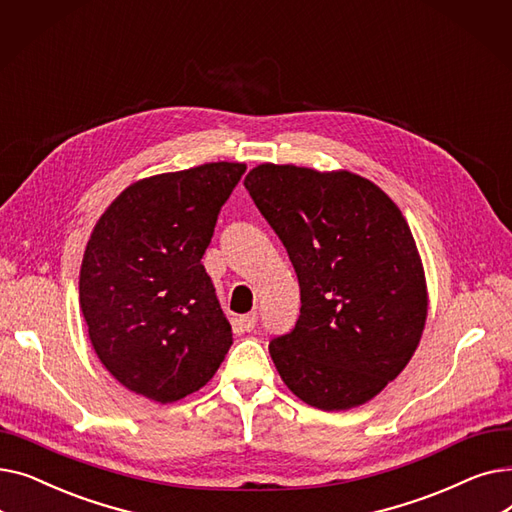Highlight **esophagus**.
<instances>
[{
  "mask_svg": "<svg viewBox=\"0 0 512 512\" xmlns=\"http://www.w3.org/2000/svg\"><path fill=\"white\" fill-rule=\"evenodd\" d=\"M238 321H240L242 330H245V332H253V330H255V326H257V313H247V315H242Z\"/></svg>",
  "mask_w": 512,
  "mask_h": 512,
  "instance_id": "1",
  "label": "esophagus"
}]
</instances>
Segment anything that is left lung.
<instances>
[{"instance_id":"1","label":"left lung","mask_w":512,"mask_h":512,"mask_svg":"<svg viewBox=\"0 0 512 512\" xmlns=\"http://www.w3.org/2000/svg\"><path fill=\"white\" fill-rule=\"evenodd\" d=\"M245 188L301 286L297 324L270 342L280 378L321 411L363 405L407 367L425 326V276L407 220L351 172L261 164Z\"/></svg>"}]
</instances>
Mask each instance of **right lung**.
<instances>
[{"label": "right lung", "instance_id": "right-lung-1", "mask_svg": "<svg viewBox=\"0 0 512 512\" xmlns=\"http://www.w3.org/2000/svg\"><path fill=\"white\" fill-rule=\"evenodd\" d=\"M245 170L218 161L134 182L87 242L78 288L95 353L161 405L203 388L232 346L201 257Z\"/></svg>", "mask_w": 512, "mask_h": 512}]
</instances>
